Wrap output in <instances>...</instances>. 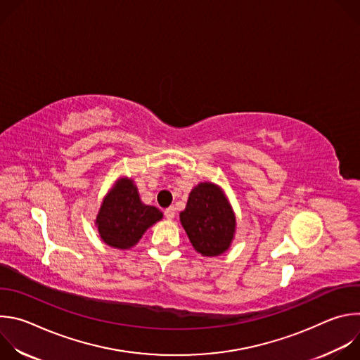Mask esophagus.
I'll return each instance as SVG.
<instances>
[{"label": "esophagus", "instance_id": "1", "mask_svg": "<svg viewBox=\"0 0 360 360\" xmlns=\"http://www.w3.org/2000/svg\"><path fill=\"white\" fill-rule=\"evenodd\" d=\"M164 214H165V218L171 221V219H174V218H175V208H174V207H169V208H167V210H165V212H164Z\"/></svg>", "mask_w": 360, "mask_h": 360}]
</instances>
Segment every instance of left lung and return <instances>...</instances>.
<instances>
[{"instance_id":"obj_1","label":"left lung","mask_w":360,"mask_h":360,"mask_svg":"<svg viewBox=\"0 0 360 360\" xmlns=\"http://www.w3.org/2000/svg\"><path fill=\"white\" fill-rule=\"evenodd\" d=\"M179 221L202 256L225 253L235 238L236 217L224 189L214 182H199L188 196Z\"/></svg>"}]
</instances>
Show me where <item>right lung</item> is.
Returning <instances> with one entry per match:
<instances>
[{
  "label": "right lung",
  "instance_id": "add662e5",
  "mask_svg": "<svg viewBox=\"0 0 360 360\" xmlns=\"http://www.w3.org/2000/svg\"><path fill=\"white\" fill-rule=\"evenodd\" d=\"M164 214L145 205L132 178L117 179L102 198L95 218L101 239L114 249L127 250L135 246L148 228L161 221Z\"/></svg>",
  "mask_w": 360,
  "mask_h": 360
}]
</instances>
